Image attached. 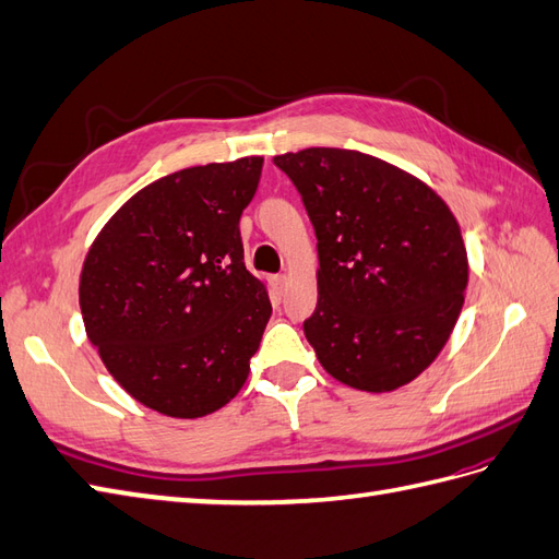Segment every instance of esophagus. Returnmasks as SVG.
Returning a JSON list of instances; mask_svg holds the SVG:
<instances>
[{
	"instance_id": "obj_1",
	"label": "esophagus",
	"mask_w": 559,
	"mask_h": 559,
	"mask_svg": "<svg viewBox=\"0 0 559 559\" xmlns=\"http://www.w3.org/2000/svg\"><path fill=\"white\" fill-rule=\"evenodd\" d=\"M284 284H287V277H284V275H272V277H270V289H272V296H275V298H282V294H284Z\"/></svg>"
}]
</instances>
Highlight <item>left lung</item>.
<instances>
[{
	"mask_svg": "<svg viewBox=\"0 0 559 559\" xmlns=\"http://www.w3.org/2000/svg\"><path fill=\"white\" fill-rule=\"evenodd\" d=\"M272 163L301 194L318 237V306L304 332L320 365L360 391L413 382L465 304L467 251L451 209L356 148L310 146Z\"/></svg>",
	"mask_w": 559,
	"mask_h": 559,
	"instance_id": "8db88e82",
	"label": "left lung"
}]
</instances>
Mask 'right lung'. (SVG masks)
Returning a JSON list of instances; mask_svg holds the SVG:
<instances>
[{
  "instance_id": "right-lung-1",
  "label": "right lung",
  "mask_w": 559,
  "mask_h": 559,
  "mask_svg": "<svg viewBox=\"0 0 559 559\" xmlns=\"http://www.w3.org/2000/svg\"><path fill=\"white\" fill-rule=\"evenodd\" d=\"M263 158L209 163L144 187L85 258L80 310L106 370L134 401L194 419L233 401L272 316L243 265L239 217Z\"/></svg>"
}]
</instances>
